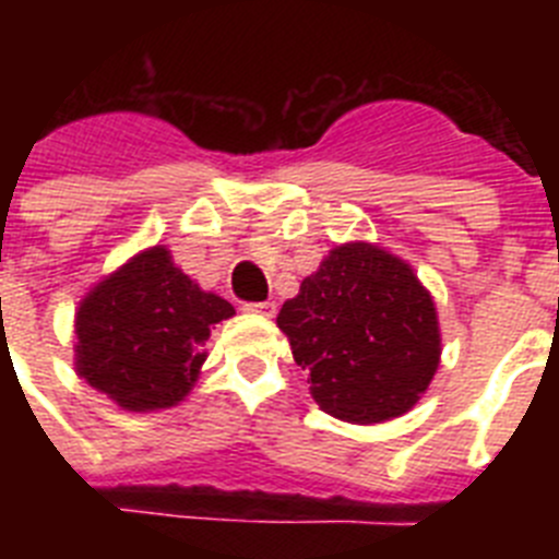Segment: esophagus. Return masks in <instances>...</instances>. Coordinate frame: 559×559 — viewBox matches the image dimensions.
Instances as JSON below:
<instances>
[{
  "label": "esophagus",
  "instance_id": "1",
  "mask_svg": "<svg viewBox=\"0 0 559 559\" xmlns=\"http://www.w3.org/2000/svg\"><path fill=\"white\" fill-rule=\"evenodd\" d=\"M243 310L246 313H257V316H274L276 313V305L271 302H249V305H243Z\"/></svg>",
  "mask_w": 559,
  "mask_h": 559
}]
</instances>
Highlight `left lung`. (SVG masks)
<instances>
[{
    "instance_id": "1",
    "label": "left lung",
    "mask_w": 559,
    "mask_h": 559,
    "mask_svg": "<svg viewBox=\"0 0 559 559\" xmlns=\"http://www.w3.org/2000/svg\"><path fill=\"white\" fill-rule=\"evenodd\" d=\"M308 369L319 408L383 423L419 400L439 367L433 299L403 260L369 243L338 246L276 316Z\"/></svg>"
}]
</instances>
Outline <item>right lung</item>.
<instances>
[{
  "label": "right lung",
  "instance_id": "add662e5",
  "mask_svg": "<svg viewBox=\"0 0 559 559\" xmlns=\"http://www.w3.org/2000/svg\"><path fill=\"white\" fill-rule=\"evenodd\" d=\"M229 316L226 299L201 290L170 251L153 246L78 308V374L128 412L170 408L199 378L212 324Z\"/></svg>",
  "mask_w": 559,
  "mask_h": 559
}]
</instances>
